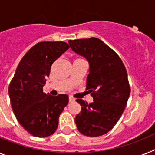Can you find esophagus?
<instances>
[{"label":"esophagus","instance_id":"34e87169","mask_svg":"<svg viewBox=\"0 0 155 155\" xmlns=\"http://www.w3.org/2000/svg\"><path fill=\"white\" fill-rule=\"evenodd\" d=\"M68 101H69V103L75 101V98L72 97H71V96H69L68 97Z\"/></svg>","mask_w":155,"mask_h":155}]
</instances>
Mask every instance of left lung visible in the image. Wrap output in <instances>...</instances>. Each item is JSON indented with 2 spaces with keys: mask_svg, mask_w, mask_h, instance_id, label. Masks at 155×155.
Here are the masks:
<instances>
[{
  "mask_svg": "<svg viewBox=\"0 0 155 155\" xmlns=\"http://www.w3.org/2000/svg\"><path fill=\"white\" fill-rule=\"evenodd\" d=\"M68 44L88 61L86 90L94 98L90 104L76 99L82 107L75 118L76 126L87 137L102 136L115 126L125 110L130 94L127 72L119 56L100 39L68 40Z\"/></svg>",
  "mask_w": 155,
  "mask_h": 155,
  "instance_id": "1",
  "label": "left lung"
}]
</instances>
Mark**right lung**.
<instances>
[{"label": "right lung", "instance_id": "add662e5", "mask_svg": "<svg viewBox=\"0 0 155 155\" xmlns=\"http://www.w3.org/2000/svg\"><path fill=\"white\" fill-rule=\"evenodd\" d=\"M69 48L63 41L40 42L23 56L8 87L12 107L18 122L33 137H49L56 131L59 115L68 104L66 94L43 92L54 61Z\"/></svg>", "mask_w": 155, "mask_h": 155}]
</instances>
